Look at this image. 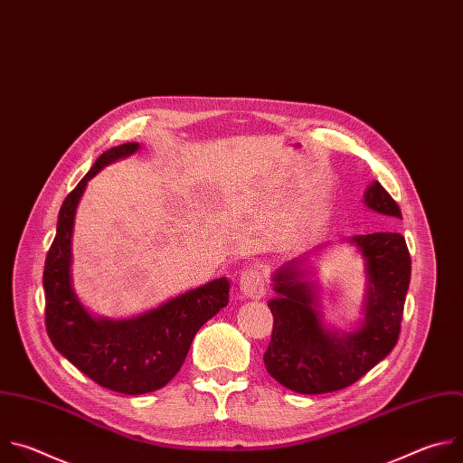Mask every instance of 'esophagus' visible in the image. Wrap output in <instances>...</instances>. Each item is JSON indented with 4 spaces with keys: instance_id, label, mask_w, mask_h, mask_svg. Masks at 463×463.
<instances>
[{
    "instance_id": "obj_1",
    "label": "esophagus",
    "mask_w": 463,
    "mask_h": 463,
    "mask_svg": "<svg viewBox=\"0 0 463 463\" xmlns=\"http://www.w3.org/2000/svg\"><path fill=\"white\" fill-rule=\"evenodd\" d=\"M239 288L244 298H262L266 294V273L259 266L246 268L239 277Z\"/></svg>"
}]
</instances>
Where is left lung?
Returning <instances> with one entry per match:
<instances>
[{"instance_id":"1","label":"left lung","mask_w":463,"mask_h":463,"mask_svg":"<svg viewBox=\"0 0 463 463\" xmlns=\"http://www.w3.org/2000/svg\"><path fill=\"white\" fill-rule=\"evenodd\" d=\"M364 204L378 213L402 219V210L376 180ZM366 262L368 299L364 325L345 337L330 335L312 308V292L294 259L277 269L268 303L273 316L271 339L264 352L269 376L299 394H326L350 387L396 346L405 296L411 283V253L405 237L376 232L352 237Z\"/></svg>"}]
</instances>
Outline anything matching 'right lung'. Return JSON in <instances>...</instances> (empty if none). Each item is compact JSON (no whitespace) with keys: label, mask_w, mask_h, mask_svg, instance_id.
<instances>
[{"label":"right lung","mask_w":463,"mask_h":463,"mask_svg":"<svg viewBox=\"0 0 463 463\" xmlns=\"http://www.w3.org/2000/svg\"><path fill=\"white\" fill-rule=\"evenodd\" d=\"M138 144L128 142L102 153L65 197L43 268L45 328L54 348L80 373L120 394H146L167 385L188 355L199 328L228 305L224 277L182 294L129 321H97L71 288V235L78 201L104 165L128 156Z\"/></svg>","instance_id":"obj_1"}]
</instances>
